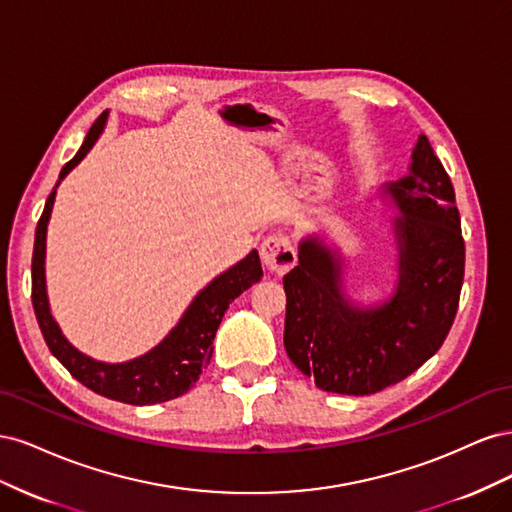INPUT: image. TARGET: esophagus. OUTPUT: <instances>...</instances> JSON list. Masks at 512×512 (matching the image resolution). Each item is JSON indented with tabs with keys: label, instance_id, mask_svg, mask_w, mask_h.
Instances as JSON below:
<instances>
[{
	"label": "esophagus",
	"instance_id": "34e87169",
	"mask_svg": "<svg viewBox=\"0 0 512 512\" xmlns=\"http://www.w3.org/2000/svg\"><path fill=\"white\" fill-rule=\"evenodd\" d=\"M260 258L265 262V267L277 275H282L297 265V252H294V245L284 232H275V235H269L262 241Z\"/></svg>",
	"mask_w": 512,
	"mask_h": 512
}]
</instances>
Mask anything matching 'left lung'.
Here are the masks:
<instances>
[{
	"label": "left lung",
	"instance_id": "1",
	"mask_svg": "<svg viewBox=\"0 0 512 512\" xmlns=\"http://www.w3.org/2000/svg\"><path fill=\"white\" fill-rule=\"evenodd\" d=\"M382 194L401 211L389 299L354 305L344 294L342 258L318 237L299 243V265L284 275L286 352L327 393L371 395L408 378L440 350L459 307L466 245L451 177L425 134L408 175Z\"/></svg>",
	"mask_w": 512,
	"mask_h": 512
}]
</instances>
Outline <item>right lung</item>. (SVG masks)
Wrapping results in <instances>:
<instances>
[{
    "mask_svg": "<svg viewBox=\"0 0 512 512\" xmlns=\"http://www.w3.org/2000/svg\"><path fill=\"white\" fill-rule=\"evenodd\" d=\"M108 119L104 111L91 130L87 132L81 149L76 156L61 168L59 181L79 164L87 151L94 147L98 136L102 134ZM57 181V185H59ZM55 185V188H57ZM55 203V190L46 198L44 211L38 220L36 241H34V258H32V303L44 342L53 352L55 359L64 365L70 374L85 384L94 393L123 401L132 406H149L160 401L175 399L188 393L198 376L203 374V367L209 363L213 352V339L228 305L235 301L243 290L256 284L262 277V267L258 252L252 250L235 267H230L222 275L200 290L185 314L177 322V327L170 331L162 342L145 352L138 359L126 363H102L91 356L76 350L61 333L55 322L49 297H46V277H44V256H46V226L51 220V211Z\"/></svg>",
    "mask_w": 512,
    "mask_h": 512,
    "instance_id": "1",
    "label": "right lung"
}]
</instances>
